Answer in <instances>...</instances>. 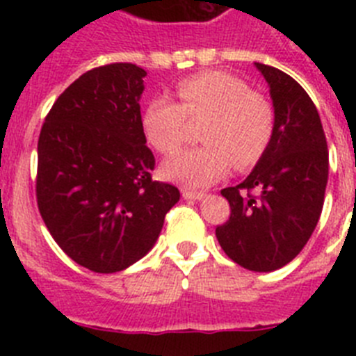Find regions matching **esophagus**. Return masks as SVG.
Instances as JSON below:
<instances>
[{"instance_id": "obj_1", "label": "esophagus", "mask_w": 356, "mask_h": 356, "mask_svg": "<svg viewBox=\"0 0 356 356\" xmlns=\"http://www.w3.org/2000/svg\"><path fill=\"white\" fill-rule=\"evenodd\" d=\"M205 196V194L203 193H196V191H188V188H184V191H181V197H184V200H188V201H197V200H201V197Z\"/></svg>"}]
</instances>
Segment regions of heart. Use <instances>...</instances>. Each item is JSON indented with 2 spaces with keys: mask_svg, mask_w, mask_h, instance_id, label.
Segmentation results:
<instances>
[{
  "mask_svg": "<svg viewBox=\"0 0 356 356\" xmlns=\"http://www.w3.org/2000/svg\"><path fill=\"white\" fill-rule=\"evenodd\" d=\"M180 103L156 96L146 103L143 130L160 153H172L187 137L188 121L205 119L203 146L181 151L163 162L162 175L185 187H207L221 180L232 163L248 169L271 146L276 130L273 103L264 94L225 71H205L176 85Z\"/></svg>",
  "mask_w": 356,
  "mask_h": 356,
  "instance_id": "obj_1",
  "label": "heart"
}]
</instances>
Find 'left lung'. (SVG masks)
Listing matches in <instances>:
<instances>
[{
    "label": "left lung",
    "instance_id": "1",
    "mask_svg": "<svg viewBox=\"0 0 356 356\" xmlns=\"http://www.w3.org/2000/svg\"><path fill=\"white\" fill-rule=\"evenodd\" d=\"M276 114L271 146L237 187L222 188L229 219L216 228L222 251L244 269L271 273L303 250L319 221L328 184V146L319 112L294 78L254 62ZM257 190L259 197H251Z\"/></svg>",
    "mask_w": 356,
    "mask_h": 356
}]
</instances>
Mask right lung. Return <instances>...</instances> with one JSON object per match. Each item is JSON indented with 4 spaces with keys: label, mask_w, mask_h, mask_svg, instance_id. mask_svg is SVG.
I'll return each instance as SVG.
<instances>
[{
    "label": "right lung",
    "mask_w": 356,
    "mask_h": 356,
    "mask_svg": "<svg viewBox=\"0 0 356 356\" xmlns=\"http://www.w3.org/2000/svg\"><path fill=\"white\" fill-rule=\"evenodd\" d=\"M146 71L108 64L58 96L37 146V205L69 259L118 273L155 246L180 191L151 180L140 97Z\"/></svg>",
    "instance_id": "1"
}]
</instances>
